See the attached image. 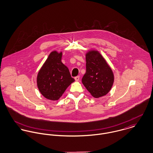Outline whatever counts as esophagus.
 Segmentation results:
<instances>
[{"label":"esophagus","instance_id":"obj_1","mask_svg":"<svg viewBox=\"0 0 153 153\" xmlns=\"http://www.w3.org/2000/svg\"><path fill=\"white\" fill-rule=\"evenodd\" d=\"M74 78H75V80L76 81H79V76H75Z\"/></svg>","mask_w":153,"mask_h":153}]
</instances>
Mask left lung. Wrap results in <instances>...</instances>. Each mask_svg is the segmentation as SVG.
<instances>
[{
	"label": "left lung",
	"instance_id": "1",
	"mask_svg": "<svg viewBox=\"0 0 153 153\" xmlns=\"http://www.w3.org/2000/svg\"><path fill=\"white\" fill-rule=\"evenodd\" d=\"M82 82L95 98L105 95L114 82L112 71L102 55L96 51L86 54V73Z\"/></svg>",
	"mask_w": 153,
	"mask_h": 153
}]
</instances>
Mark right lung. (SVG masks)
I'll use <instances>...</instances> for the list:
<instances>
[{"instance_id": "1", "label": "right lung", "mask_w": 153, "mask_h": 153, "mask_svg": "<svg viewBox=\"0 0 153 153\" xmlns=\"http://www.w3.org/2000/svg\"><path fill=\"white\" fill-rule=\"evenodd\" d=\"M61 58L62 52H52L38 74V89L50 100H58L75 81L67 66L61 62Z\"/></svg>"}]
</instances>
